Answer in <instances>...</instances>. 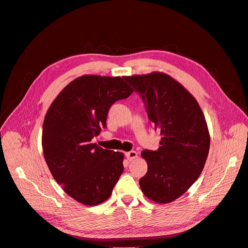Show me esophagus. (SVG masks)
I'll return each instance as SVG.
<instances>
[{
	"label": "esophagus",
	"instance_id": "esophagus-1",
	"mask_svg": "<svg viewBox=\"0 0 248 248\" xmlns=\"http://www.w3.org/2000/svg\"><path fill=\"white\" fill-rule=\"evenodd\" d=\"M125 156H126L127 160L131 161V160H133V159H136V158H137V157H138V153H137L136 151H130V152H127V153H125Z\"/></svg>",
	"mask_w": 248,
	"mask_h": 248
}]
</instances>
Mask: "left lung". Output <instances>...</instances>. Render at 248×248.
I'll list each match as a JSON object with an SVG mask.
<instances>
[{
	"label": "left lung",
	"instance_id": "1",
	"mask_svg": "<svg viewBox=\"0 0 248 248\" xmlns=\"http://www.w3.org/2000/svg\"><path fill=\"white\" fill-rule=\"evenodd\" d=\"M124 78L140 93L162 137L158 150L141 152L148 171L140 186L149 200L168 204L188 190L205 167L210 148L205 116L196 98L167 73Z\"/></svg>",
	"mask_w": 248,
	"mask_h": 248
}]
</instances>
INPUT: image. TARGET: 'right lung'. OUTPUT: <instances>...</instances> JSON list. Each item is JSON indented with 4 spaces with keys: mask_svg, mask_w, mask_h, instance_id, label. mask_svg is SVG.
I'll use <instances>...</instances> for the list:
<instances>
[{
    "mask_svg": "<svg viewBox=\"0 0 248 248\" xmlns=\"http://www.w3.org/2000/svg\"><path fill=\"white\" fill-rule=\"evenodd\" d=\"M133 90L120 77L82 76L67 85L44 118L42 149L52 177L86 206L106 202L123 172L124 154L93 144L109 108Z\"/></svg>",
    "mask_w": 248,
    "mask_h": 248,
    "instance_id": "add662e5",
    "label": "right lung"
}]
</instances>
